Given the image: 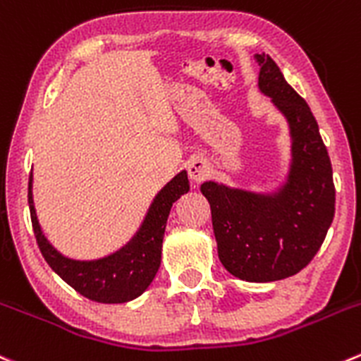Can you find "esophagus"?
I'll return each instance as SVG.
<instances>
[{
	"label": "esophagus",
	"instance_id": "1",
	"mask_svg": "<svg viewBox=\"0 0 361 361\" xmlns=\"http://www.w3.org/2000/svg\"><path fill=\"white\" fill-rule=\"evenodd\" d=\"M187 173H188V178H190L192 183H201L202 180H206V178L209 176L208 162L202 159L190 160V164H188V167H187Z\"/></svg>",
	"mask_w": 361,
	"mask_h": 361
}]
</instances>
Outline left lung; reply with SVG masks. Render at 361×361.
<instances>
[{
  "label": "left lung",
  "mask_w": 361,
  "mask_h": 361,
  "mask_svg": "<svg viewBox=\"0 0 361 361\" xmlns=\"http://www.w3.org/2000/svg\"><path fill=\"white\" fill-rule=\"evenodd\" d=\"M259 63V92L286 118L289 160L284 178L269 190L208 180L201 192L212 208L213 233L224 268L240 281L275 282L302 271L334 222L331 162L305 100L268 54Z\"/></svg>",
  "instance_id": "1"
}]
</instances>
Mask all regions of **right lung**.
Wrapping results in <instances>:
<instances>
[{
	"label": "right lung",
	"mask_w": 361,
	"mask_h": 361,
	"mask_svg": "<svg viewBox=\"0 0 361 361\" xmlns=\"http://www.w3.org/2000/svg\"><path fill=\"white\" fill-rule=\"evenodd\" d=\"M190 190L187 171L167 181L130 240L118 250L99 259H72L63 255L42 231L33 201V173L30 176L27 202L37 243L52 271L79 295L99 303H127L139 298L155 279L162 261V241L167 216L174 202Z\"/></svg>",
	"instance_id": "obj_1"
}]
</instances>
